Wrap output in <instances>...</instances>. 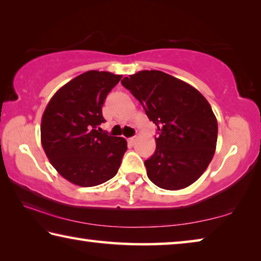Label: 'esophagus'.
Masks as SVG:
<instances>
[{"label": "esophagus", "mask_w": 261, "mask_h": 261, "mask_svg": "<svg viewBox=\"0 0 261 261\" xmlns=\"http://www.w3.org/2000/svg\"><path fill=\"white\" fill-rule=\"evenodd\" d=\"M136 138H135V137H132V138H129V139H127V143H129V145H131V146H134V145H135V143H136Z\"/></svg>", "instance_id": "34e87169"}]
</instances>
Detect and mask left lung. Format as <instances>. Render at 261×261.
<instances>
[{"instance_id":"1","label":"left lung","mask_w":261,"mask_h":261,"mask_svg":"<svg viewBox=\"0 0 261 261\" xmlns=\"http://www.w3.org/2000/svg\"><path fill=\"white\" fill-rule=\"evenodd\" d=\"M158 126L156 148L145 161L159 188L180 190L204 174L214 156L218 121L211 105L190 84L158 70H143L122 81Z\"/></svg>"}]
</instances>
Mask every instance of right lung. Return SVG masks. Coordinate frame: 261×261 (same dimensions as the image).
Masks as SVG:
<instances>
[{
  "instance_id": "1",
  "label": "right lung",
  "mask_w": 261,
  "mask_h": 261,
  "mask_svg": "<svg viewBox=\"0 0 261 261\" xmlns=\"http://www.w3.org/2000/svg\"><path fill=\"white\" fill-rule=\"evenodd\" d=\"M121 78L122 74L96 70L79 74L51 96L42 114L43 151L70 183L95 187L117 174L126 140L101 132L99 125L105 122L106 96Z\"/></svg>"
}]
</instances>
